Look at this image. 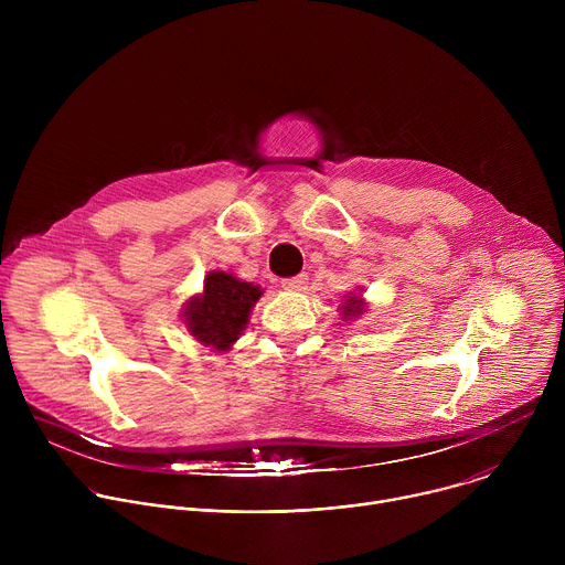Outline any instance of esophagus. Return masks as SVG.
I'll use <instances>...</instances> for the list:
<instances>
[{"mask_svg":"<svg viewBox=\"0 0 565 565\" xmlns=\"http://www.w3.org/2000/svg\"><path fill=\"white\" fill-rule=\"evenodd\" d=\"M306 284H308V275H297V277H290V279H284L281 281V288L284 290H290V292H299V290H303L306 288Z\"/></svg>","mask_w":565,"mask_h":565,"instance_id":"obj_1","label":"esophagus"}]
</instances>
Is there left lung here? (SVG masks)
Instances as JSON below:
<instances>
[{
	"label": "left lung",
	"mask_w": 565,
	"mask_h": 565,
	"mask_svg": "<svg viewBox=\"0 0 565 565\" xmlns=\"http://www.w3.org/2000/svg\"><path fill=\"white\" fill-rule=\"evenodd\" d=\"M338 310L342 315V321H355L358 317H362L369 310V301L364 299V288H355L349 295H344Z\"/></svg>",
	"instance_id": "1"
}]
</instances>
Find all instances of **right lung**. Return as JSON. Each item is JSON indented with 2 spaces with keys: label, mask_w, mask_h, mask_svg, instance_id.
<instances>
[{
  "label": "right lung",
  "mask_w": 565,
  "mask_h": 565,
  "mask_svg": "<svg viewBox=\"0 0 565 565\" xmlns=\"http://www.w3.org/2000/svg\"><path fill=\"white\" fill-rule=\"evenodd\" d=\"M262 295V286L225 270H212L203 279V290L185 299L181 310L183 324L196 342L225 353L244 335Z\"/></svg>",
  "instance_id": "obj_1"
}]
</instances>
